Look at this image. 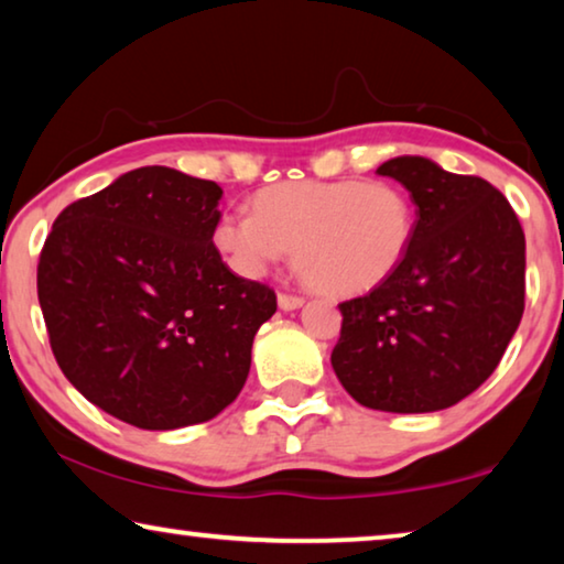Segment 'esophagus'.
<instances>
[{
  "label": "esophagus",
  "instance_id": "34e87169",
  "mask_svg": "<svg viewBox=\"0 0 564 564\" xmlns=\"http://www.w3.org/2000/svg\"><path fill=\"white\" fill-rule=\"evenodd\" d=\"M304 306V299L301 296H291V293H279V308L283 311H293Z\"/></svg>",
  "mask_w": 564,
  "mask_h": 564
}]
</instances>
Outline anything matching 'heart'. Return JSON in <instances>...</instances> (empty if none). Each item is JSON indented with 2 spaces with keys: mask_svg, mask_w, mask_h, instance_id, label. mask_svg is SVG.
<instances>
[{
  "mask_svg": "<svg viewBox=\"0 0 564 564\" xmlns=\"http://www.w3.org/2000/svg\"><path fill=\"white\" fill-rule=\"evenodd\" d=\"M256 213L215 223L213 246L242 279H263L291 253L304 279L332 296L372 291L405 260L417 225L392 182H281L260 189Z\"/></svg>",
  "mask_w": 564,
  "mask_h": 564,
  "instance_id": "obj_1",
  "label": "heart"
}]
</instances>
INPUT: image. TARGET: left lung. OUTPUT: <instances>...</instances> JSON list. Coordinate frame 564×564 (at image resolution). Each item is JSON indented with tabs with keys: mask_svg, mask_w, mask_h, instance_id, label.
<instances>
[{
	"mask_svg": "<svg viewBox=\"0 0 564 564\" xmlns=\"http://www.w3.org/2000/svg\"><path fill=\"white\" fill-rule=\"evenodd\" d=\"M377 174L415 202L413 246L388 281L339 304L332 367L359 405L435 413L489 380L522 322L524 232L481 176L425 156H394Z\"/></svg>",
	"mask_w": 564,
	"mask_h": 564,
	"instance_id": "obj_1",
	"label": "left lung"
}]
</instances>
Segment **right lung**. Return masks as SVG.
Listing matches in <instances>:
<instances>
[{
  "mask_svg": "<svg viewBox=\"0 0 564 564\" xmlns=\"http://www.w3.org/2000/svg\"><path fill=\"white\" fill-rule=\"evenodd\" d=\"M223 189L170 166L126 172L67 205L37 296L63 375L108 415L174 431L223 413L250 372L275 293L213 246Z\"/></svg>",
  "mask_w": 564,
  "mask_h": 564,
  "instance_id": "add662e5",
  "label": "right lung"
}]
</instances>
